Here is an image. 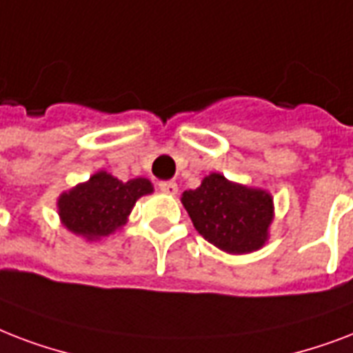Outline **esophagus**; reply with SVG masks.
<instances>
[{"label": "esophagus", "mask_w": 353, "mask_h": 353, "mask_svg": "<svg viewBox=\"0 0 353 353\" xmlns=\"http://www.w3.org/2000/svg\"><path fill=\"white\" fill-rule=\"evenodd\" d=\"M158 188H160V191L165 193V195L174 196L176 193H179V185H176V182H173V180H163V182L158 184Z\"/></svg>", "instance_id": "obj_1"}]
</instances>
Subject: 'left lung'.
<instances>
[{"instance_id": "8db88e82", "label": "left lung", "mask_w": 353, "mask_h": 353, "mask_svg": "<svg viewBox=\"0 0 353 353\" xmlns=\"http://www.w3.org/2000/svg\"><path fill=\"white\" fill-rule=\"evenodd\" d=\"M180 201L196 232L223 252L250 254L269 241L274 202L267 190L210 173L196 190L184 191Z\"/></svg>"}]
</instances>
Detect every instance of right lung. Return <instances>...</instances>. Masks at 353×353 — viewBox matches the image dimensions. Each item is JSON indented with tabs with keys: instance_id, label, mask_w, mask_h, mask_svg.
<instances>
[{
	"instance_id": "obj_1",
	"label": "right lung",
	"mask_w": 353,
	"mask_h": 353,
	"mask_svg": "<svg viewBox=\"0 0 353 353\" xmlns=\"http://www.w3.org/2000/svg\"><path fill=\"white\" fill-rule=\"evenodd\" d=\"M151 180L123 182L106 171H97L86 182L60 193L57 212L64 228L86 241H99L127 225L139 196L151 195Z\"/></svg>"
}]
</instances>
